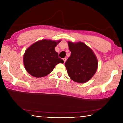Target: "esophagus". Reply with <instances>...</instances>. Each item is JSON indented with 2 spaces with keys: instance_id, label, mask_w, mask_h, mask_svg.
I'll use <instances>...</instances> for the list:
<instances>
[{
  "instance_id": "34e87169",
  "label": "esophagus",
  "mask_w": 123,
  "mask_h": 123,
  "mask_svg": "<svg viewBox=\"0 0 123 123\" xmlns=\"http://www.w3.org/2000/svg\"><path fill=\"white\" fill-rule=\"evenodd\" d=\"M63 60H64V63H65L66 60H67V58H63Z\"/></svg>"
}]
</instances>
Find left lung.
<instances>
[{"label": "left lung", "instance_id": "1", "mask_svg": "<svg viewBox=\"0 0 123 123\" xmlns=\"http://www.w3.org/2000/svg\"><path fill=\"white\" fill-rule=\"evenodd\" d=\"M71 56L65 62L70 79L79 83L87 82L94 75L98 62L94 53L83 43L68 42Z\"/></svg>", "mask_w": 123, "mask_h": 123}]
</instances>
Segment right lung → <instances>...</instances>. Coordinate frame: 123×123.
I'll return each instance as SVG.
<instances>
[{
    "mask_svg": "<svg viewBox=\"0 0 123 123\" xmlns=\"http://www.w3.org/2000/svg\"><path fill=\"white\" fill-rule=\"evenodd\" d=\"M61 42L43 39L29 47L24 55V64L27 72L36 77H44L51 73L59 63H64L58 57L55 47Z\"/></svg>",
    "mask_w": 123,
    "mask_h": 123,
    "instance_id": "obj_1",
    "label": "right lung"
}]
</instances>
